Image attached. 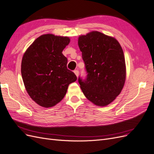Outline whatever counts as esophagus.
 Segmentation results:
<instances>
[{
    "label": "esophagus",
    "instance_id": "34e87169",
    "mask_svg": "<svg viewBox=\"0 0 154 154\" xmlns=\"http://www.w3.org/2000/svg\"><path fill=\"white\" fill-rule=\"evenodd\" d=\"M74 72H75L76 76L78 77V75H79V71L78 70H75V71H74Z\"/></svg>",
    "mask_w": 154,
    "mask_h": 154
}]
</instances>
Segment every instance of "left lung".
<instances>
[{"instance_id":"8db88e82","label":"left lung","mask_w":154,"mask_h":154,"mask_svg":"<svg viewBox=\"0 0 154 154\" xmlns=\"http://www.w3.org/2000/svg\"><path fill=\"white\" fill-rule=\"evenodd\" d=\"M78 46L87 72L78 78L85 96L98 106L115 100L124 87L126 64L123 51L112 36L97 31L79 36Z\"/></svg>"}]
</instances>
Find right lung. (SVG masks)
I'll use <instances>...</instances> for the list:
<instances>
[{
  "label": "right lung",
  "instance_id": "1",
  "mask_svg": "<svg viewBox=\"0 0 154 154\" xmlns=\"http://www.w3.org/2000/svg\"><path fill=\"white\" fill-rule=\"evenodd\" d=\"M67 36L42 35L24 52L21 75L29 97L39 106L52 107L64 97L70 83L77 77L67 68L63 54L69 44Z\"/></svg>",
  "mask_w": 154,
  "mask_h": 154
}]
</instances>
